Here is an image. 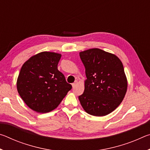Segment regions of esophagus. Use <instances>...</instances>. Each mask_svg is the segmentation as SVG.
Listing matches in <instances>:
<instances>
[{"label": "esophagus", "mask_w": 150, "mask_h": 150, "mask_svg": "<svg viewBox=\"0 0 150 150\" xmlns=\"http://www.w3.org/2000/svg\"><path fill=\"white\" fill-rule=\"evenodd\" d=\"M77 83H78V81H75L74 83H72V86H73V87H75V85L77 84Z\"/></svg>", "instance_id": "34e87169"}]
</instances>
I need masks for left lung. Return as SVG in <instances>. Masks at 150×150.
<instances>
[{"label": "left lung", "mask_w": 150, "mask_h": 150, "mask_svg": "<svg viewBox=\"0 0 150 150\" xmlns=\"http://www.w3.org/2000/svg\"><path fill=\"white\" fill-rule=\"evenodd\" d=\"M85 67V90L79 99L91 115L103 116L120 105L128 82L122 63L115 54L93 48L79 53Z\"/></svg>", "instance_id": "1"}]
</instances>
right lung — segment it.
Returning <instances> with one entry per match:
<instances>
[{
  "label": "right lung",
  "mask_w": 150,
  "mask_h": 150,
  "mask_svg": "<svg viewBox=\"0 0 150 150\" xmlns=\"http://www.w3.org/2000/svg\"><path fill=\"white\" fill-rule=\"evenodd\" d=\"M62 55L43 52L30 58L20 69L17 90L32 110L46 113L56 108L71 89L65 76L57 69Z\"/></svg>",
  "instance_id": "obj_1"
}]
</instances>
